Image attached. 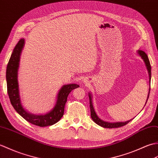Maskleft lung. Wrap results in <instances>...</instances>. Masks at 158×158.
I'll use <instances>...</instances> for the list:
<instances>
[{
  "mask_svg": "<svg viewBox=\"0 0 158 158\" xmlns=\"http://www.w3.org/2000/svg\"><path fill=\"white\" fill-rule=\"evenodd\" d=\"M137 53L138 55L140 56L142 58V59L143 60L145 63V65L146 66V68L147 70H148V74H149V85H150V82H151V78H152V72H151V65H150V62L149 60V58H148V56L147 55V54L144 51H140L138 50L137 51ZM149 91H150V88L149 90V93H148V99H147L146 101V103H147V101L148 100V98L149 96ZM89 101H90V116L91 118H92V120L95 122L97 124H98L99 126L101 127H103V128H118V127H123V126L127 124L129 122H131L132 120H128L127 122H105L103 120H101V118H99V116L97 115L95 111H94V108L93 107V96L92 94H91L90 93H89Z\"/></svg>",
  "mask_w": 158,
  "mask_h": 158,
  "instance_id": "8db88e82",
  "label": "left lung"
}]
</instances>
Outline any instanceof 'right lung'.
Returning a JSON list of instances; mask_svg holds the SVG:
<instances>
[{
    "mask_svg": "<svg viewBox=\"0 0 158 158\" xmlns=\"http://www.w3.org/2000/svg\"><path fill=\"white\" fill-rule=\"evenodd\" d=\"M25 44V39L22 38L14 48L6 67V80L7 85V93L10 103L13 108L21 116L30 123L40 127L51 126L58 121L64 115V107L67 99L72 90L79 87L76 84H69L62 86L59 90L57 101L54 107L45 114H34L30 113L22 106L19 94L18 83V69L20 61V55Z\"/></svg>",
    "mask_w": 158,
    "mask_h": 158,
    "instance_id": "obj_1",
    "label": "right lung"
}]
</instances>
